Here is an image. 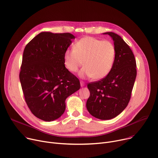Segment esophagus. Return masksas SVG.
Instances as JSON below:
<instances>
[{
    "label": "esophagus",
    "instance_id": "esophagus-1",
    "mask_svg": "<svg viewBox=\"0 0 158 158\" xmlns=\"http://www.w3.org/2000/svg\"><path fill=\"white\" fill-rule=\"evenodd\" d=\"M80 84H81V87H84V86H85L86 85L85 82H83V81H81V82H80Z\"/></svg>",
    "mask_w": 158,
    "mask_h": 158
}]
</instances>
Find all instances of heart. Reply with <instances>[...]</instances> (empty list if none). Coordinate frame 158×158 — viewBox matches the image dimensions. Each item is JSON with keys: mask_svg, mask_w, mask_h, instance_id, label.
I'll return each instance as SVG.
<instances>
[{"mask_svg": "<svg viewBox=\"0 0 158 158\" xmlns=\"http://www.w3.org/2000/svg\"><path fill=\"white\" fill-rule=\"evenodd\" d=\"M115 56V47L110 41L85 37L73 44V49L65 50L64 62L66 68L72 72L77 71L83 62L85 67L79 72V76L100 80L110 72Z\"/></svg>", "mask_w": 158, "mask_h": 158, "instance_id": "b5f03b06", "label": "heart"}]
</instances>
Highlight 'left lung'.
<instances>
[{"instance_id": "1", "label": "left lung", "mask_w": 158, "mask_h": 158, "mask_svg": "<svg viewBox=\"0 0 158 158\" xmlns=\"http://www.w3.org/2000/svg\"><path fill=\"white\" fill-rule=\"evenodd\" d=\"M114 42L115 56L109 74L88 85L90 96L86 108L93 117L102 120L114 118L127 107L136 76V60L129 46L119 35L105 32Z\"/></svg>"}]
</instances>
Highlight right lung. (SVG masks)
<instances>
[{"mask_svg": "<svg viewBox=\"0 0 158 158\" xmlns=\"http://www.w3.org/2000/svg\"><path fill=\"white\" fill-rule=\"evenodd\" d=\"M74 35L43 31L25 46L19 80L27 106L40 119L52 121L65 110V100L80 89L79 79L65 68L64 52Z\"/></svg>", "mask_w": 158, "mask_h": 158, "instance_id": "obj_1", "label": "right lung"}]
</instances>
